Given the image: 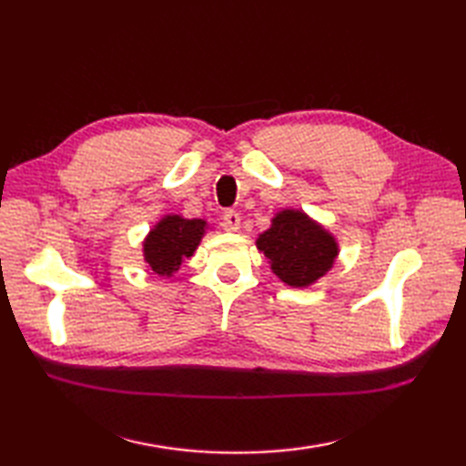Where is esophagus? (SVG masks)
<instances>
[{
	"mask_svg": "<svg viewBox=\"0 0 466 466\" xmlns=\"http://www.w3.org/2000/svg\"><path fill=\"white\" fill-rule=\"evenodd\" d=\"M240 222H242V218H240L238 212H234V210H226V212H224V226H226V230L238 232V230H240Z\"/></svg>",
	"mask_w": 466,
	"mask_h": 466,
	"instance_id": "obj_1",
	"label": "esophagus"
}]
</instances>
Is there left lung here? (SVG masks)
I'll return each mask as SVG.
<instances>
[{"mask_svg": "<svg viewBox=\"0 0 466 466\" xmlns=\"http://www.w3.org/2000/svg\"><path fill=\"white\" fill-rule=\"evenodd\" d=\"M256 248L268 258L272 272L294 289L320 280L340 252L339 242L322 224L292 208L272 218L268 230L256 240Z\"/></svg>", "mask_w": 466, "mask_h": 466, "instance_id": "left-lung-1", "label": "left lung"}]
</instances>
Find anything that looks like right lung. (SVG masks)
<instances>
[{"label":"right lung","instance_id":"obj_1","mask_svg":"<svg viewBox=\"0 0 466 466\" xmlns=\"http://www.w3.org/2000/svg\"><path fill=\"white\" fill-rule=\"evenodd\" d=\"M208 222L202 218L166 214L144 238V262L157 276L170 279L200 246Z\"/></svg>","mask_w":466,"mask_h":466}]
</instances>
